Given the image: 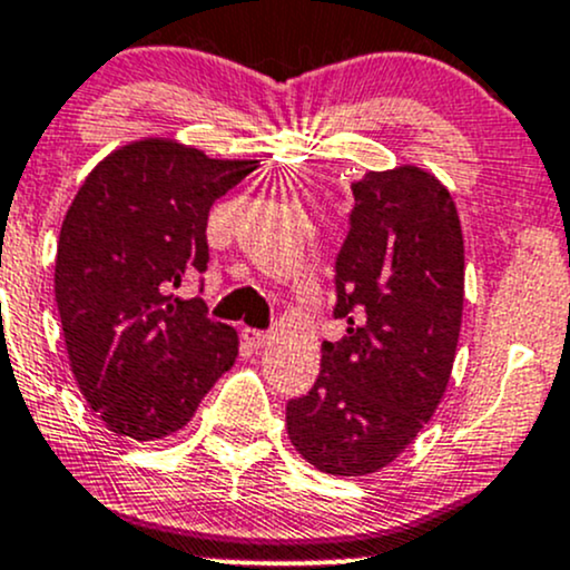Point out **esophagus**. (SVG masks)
<instances>
[{"label":"esophagus","instance_id":"obj_1","mask_svg":"<svg viewBox=\"0 0 570 570\" xmlns=\"http://www.w3.org/2000/svg\"><path fill=\"white\" fill-rule=\"evenodd\" d=\"M243 341H246L252 348H265L267 343H271V333H265V330L246 327L243 330Z\"/></svg>","mask_w":570,"mask_h":570}]
</instances>
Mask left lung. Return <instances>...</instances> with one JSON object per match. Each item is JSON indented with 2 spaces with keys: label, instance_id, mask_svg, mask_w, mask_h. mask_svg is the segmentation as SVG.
Masks as SVG:
<instances>
[{
  "label": "left lung",
  "instance_id": "obj_1",
  "mask_svg": "<svg viewBox=\"0 0 570 570\" xmlns=\"http://www.w3.org/2000/svg\"><path fill=\"white\" fill-rule=\"evenodd\" d=\"M335 262L341 341L322 343L308 395L286 403L292 446L330 476L390 465L430 422L452 376L465 248L452 194L416 165L362 175Z\"/></svg>",
  "mask_w": 570,
  "mask_h": 570
}]
</instances>
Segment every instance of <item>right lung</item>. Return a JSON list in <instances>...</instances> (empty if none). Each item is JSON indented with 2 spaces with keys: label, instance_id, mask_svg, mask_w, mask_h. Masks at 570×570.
<instances>
[{
  "label": "right lung",
  "instance_id": "1",
  "mask_svg": "<svg viewBox=\"0 0 570 570\" xmlns=\"http://www.w3.org/2000/svg\"><path fill=\"white\" fill-rule=\"evenodd\" d=\"M256 165L142 137L75 194L56 246V305L80 395L112 435L178 433L235 365V327L173 289L208 267L210 205Z\"/></svg>",
  "mask_w": 570,
  "mask_h": 570
}]
</instances>
